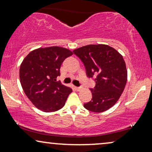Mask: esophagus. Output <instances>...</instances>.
Here are the masks:
<instances>
[{"label":"esophagus","mask_w":152,"mask_h":152,"mask_svg":"<svg viewBox=\"0 0 152 152\" xmlns=\"http://www.w3.org/2000/svg\"><path fill=\"white\" fill-rule=\"evenodd\" d=\"M75 90L77 91H80L81 90L80 87H75Z\"/></svg>","instance_id":"obj_1"}]
</instances>
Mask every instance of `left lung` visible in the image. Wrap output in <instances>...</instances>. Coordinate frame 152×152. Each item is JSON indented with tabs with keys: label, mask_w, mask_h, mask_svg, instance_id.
<instances>
[{
	"label": "left lung",
	"mask_w": 152,
	"mask_h": 152,
	"mask_svg": "<svg viewBox=\"0 0 152 152\" xmlns=\"http://www.w3.org/2000/svg\"><path fill=\"white\" fill-rule=\"evenodd\" d=\"M86 68L88 77H96L91 88L92 99L84 104L88 111L101 113L111 108L123 93L127 70L122 55L108 45L91 44L73 50Z\"/></svg>",
	"instance_id": "left-lung-1"
}]
</instances>
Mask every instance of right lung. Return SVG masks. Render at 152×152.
<instances>
[{"mask_svg": "<svg viewBox=\"0 0 152 152\" xmlns=\"http://www.w3.org/2000/svg\"><path fill=\"white\" fill-rule=\"evenodd\" d=\"M65 48H39L31 51L19 70L20 84L25 94L37 109L55 112L65 104L72 90L57 82L64 59L72 55Z\"/></svg>", "mask_w": 152, "mask_h": 152, "instance_id": "add662e5", "label": "right lung"}]
</instances>
